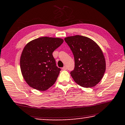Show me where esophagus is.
Segmentation results:
<instances>
[{"label":"esophagus","mask_w":125,"mask_h":125,"mask_svg":"<svg viewBox=\"0 0 125 125\" xmlns=\"http://www.w3.org/2000/svg\"><path fill=\"white\" fill-rule=\"evenodd\" d=\"M67 67H66V66H64V67L62 68V69L64 70H67Z\"/></svg>","instance_id":"esophagus-1"}]
</instances>
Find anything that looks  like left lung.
<instances>
[{
	"mask_svg": "<svg viewBox=\"0 0 125 125\" xmlns=\"http://www.w3.org/2000/svg\"><path fill=\"white\" fill-rule=\"evenodd\" d=\"M64 40L74 56L75 68L70 73L73 79L82 87L95 86L106 70V61L101 48L92 39L83 36L67 37Z\"/></svg>",
	"mask_w": 125,
	"mask_h": 125,
	"instance_id": "left-lung-1",
	"label": "left lung"
}]
</instances>
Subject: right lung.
<instances>
[{"mask_svg":"<svg viewBox=\"0 0 125 125\" xmlns=\"http://www.w3.org/2000/svg\"><path fill=\"white\" fill-rule=\"evenodd\" d=\"M60 38L42 37L27 44L22 51L20 67L29 86L45 91L55 83L61 69L56 65L52 52L62 44Z\"/></svg>","mask_w":125,"mask_h":125,"instance_id":"add662e5","label":"right lung"}]
</instances>
